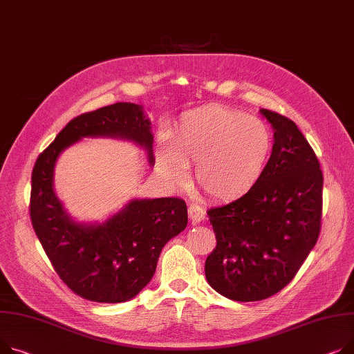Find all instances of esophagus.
<instances>
[{
  "label": "esophagus",
  "instance_id": "34e87169",
  "mask_svg": "<svg viewBox=\"0 0 354 354\" xmlns=\"http://www.w3.org/2000/svg\"><path fill=\"white\" fill-rule=\"evenodd\" d=\"M187 214H189V219L194 225L203 221L205 215H206L205 210L199 205H195V203L189 205V207H187Z\"/></svg>",
  "mask_w": 354,
  "mask_h": 354
}]
</instances>
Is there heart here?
Segmentation results:
<instances>
[{
	"label": "heart",
	"mask_w": 354,
	"mask_h": 354,
	"mask_svg": "<svg viewBox=\"0 0 354 354\" xmlns=\"http://www.w3.org/2000/svg\"><path fill=\"white\" fill-rule=\"evenodd\" d=\"M273 151L269 127L246 112L209 105L182 113L172 142L158 155V171L172 182L195 163L198 189L215 202H234L263 179Z\"/></svg>",
	"instance_id": "1"
}]
</instances>
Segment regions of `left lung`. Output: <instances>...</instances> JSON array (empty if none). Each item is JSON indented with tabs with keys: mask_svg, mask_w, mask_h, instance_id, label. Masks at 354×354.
<instances>
[{
	"mask_svg": "<svg viewBox=\"0 0 354 354\" xmlns=\"http://www.w3.org/2000/svg\"><path fill=\"white\" fill-rule=\"evenodd\" d=\"M261 112L274 131L263 179L243 199L207 210L216 248L205 262L206 280L236 301L263 300L289 285L322 227L323 174L316 153L289 118Z\"/></svg>",
	"mask_w": 354,
	"mask_h": 354,
	"instance_id": "8db88e82",
	"label": "left lung"
}]
</instances>
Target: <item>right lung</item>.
I'll return each instance as SVG.
<instances>
[{
	"mask_svg": "<svg viewBox=\"0 0 354 354\" xmlns=\"http://www.w3.org/2000/svg\"><path fill=\"white\" fill-rule=\"evenodd\" d=\"M86 136L133 140L153 165V135L142 106L118 102L82 113L39 153L31 176L30 216L54 270L75 295L100 303L135 297L153 276L162 248L187 225L179 198L133 199L101 225L77 223L54 192L59 153Z\"/></svg>",
	"mask_w": 354,
	"mask_h": 354,
	"instance_id": "obj_1",
	"label": "right lung"
}]
</instances>
